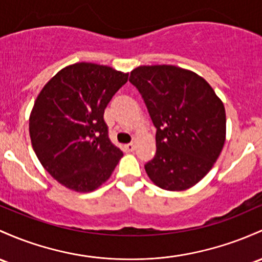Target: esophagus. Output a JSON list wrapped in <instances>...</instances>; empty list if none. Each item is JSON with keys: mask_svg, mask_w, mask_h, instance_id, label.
<instances>
[{"mask_svg": "<svg viewBox=\"0 0 262 262\" xmlns=\"http://www.w3.org/2000/svg\"><path fill=\"white\" fill-rule=\"evenodd\" d=\"M123 149H124V151H133L136 149V144L134 143H129V144H125Z\"/></svg>", "mask_w": 262, "mask_h": 262, "instance_id": "1", "label": "esophagus"}]
</instances>
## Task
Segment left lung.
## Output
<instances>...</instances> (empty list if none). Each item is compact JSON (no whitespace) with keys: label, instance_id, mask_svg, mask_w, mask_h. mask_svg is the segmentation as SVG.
Returning a JSON list of instances; mask_svg holds the SVG:
<instances>
[{"label":"left lung","instance_id":"8db88e82","mask_svg":"<svg viewBox=\"0 0 262 262\" xmlns=\"http://www.w3.org/2000/svg\"><path fill=\"white\" fill-rule=\"evenodd\" d=\"M129 82L157 128V153L144 165L159 188L185 190L199 183L225 143L226 117L214 89L196 73L175 66H142Z\"/></svg>","mask_w":262,"mask_h":262}]
</instances>
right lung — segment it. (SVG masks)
I'll return each instance as SVG.
<instances>
[{
  "instance_id": "1",
  "label": "right lung",
  "mask_w": 262,
  "mask_h": 262,
  "mask_svg": "<svg viewBox=\"0 0 262 262\" xmlns=\"http://www.w3.org/2000/svg\"><path fill=\"white\" fill-rule=\"evenodd\" d=\"M126 80L128 74L107 66L76 63L59 71L37 97L30 117L33 150L66 188L94 190L123 157L109 139L104 109Z\"/></svg>"
}]
</instances>
